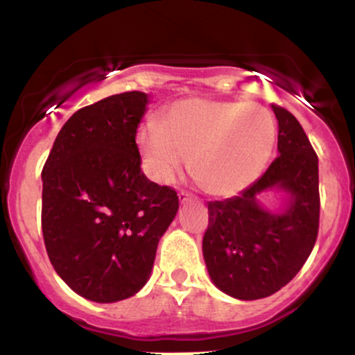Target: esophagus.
I'll list each match as a JSON object with an SVG mask.
<instances>
[{"label": "esophagus", "mask_w": 355, "mask_h": 355, "mask_svg": "<svg viewBox=\"0 0 355 355\" xmlns=\"http://www.w3.org/2000/svg\"><path fill=\"white\" fill-rule=\"evenodd\" d=\"M190 200H192L190 193L184 192V190H182V192H178V202H180V204H187V202H190Z\"/></svg>", "instance_id": "obj_1"}]
</instances>
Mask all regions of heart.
<instances>
[{"instance_id":"obj_1","label":"heart","mask_w":355,"mask_h":355,"mask_svg":"<svg viewBox=\"0 0 355 355\" xmlns=\"http://www.w3.org/2000/svg\"><path fill=\"white\" fill-rule=\"evenodd\" d=\"M276 143L266 107L243 101L189 97L148 119L136 133L143 166L158 184H170L187 166L214 197H234L263 175Z\"/></svg>"}]
</instances>
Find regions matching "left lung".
Masks as SVG:
<instances>
[{"label":"left lung","mask_w":355,"mask_h":355,"mask_svg":"<svg viewBox=\"0 0 355 355\" xmlns=\"http://www.w3.org/2000/svg\"><path fill=\"white\" fill-rule=\"evenodd\" d=\"M271 109L279 157L239 196L209 202L202 241L210 279L237 300L266 298L288 285L318 234V158L297 118L275 104ZM271 191L279 197L276 208L262 204Z\"/></svg>","instance_id":"8db88e82"}]
</instances>
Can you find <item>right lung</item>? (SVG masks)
<instances>
[{"instance_id": "right-lung-1", "label": "right lung", "mask_w": 355, "mask_h": 355, "mask_svg": "<svg viewBox=\"0 0 355 355\" xmlns=\"http://www.w3.org/2000/svg\"><path fill=\"white\" fill-rule=\"evenodd\" d=\"M148 94L109 96L58 131L42 171V231L50 263L70 290L96 303L138 293L178 210L170 187L141 171L136 131Z\"/></svg>"}]
</instances>
